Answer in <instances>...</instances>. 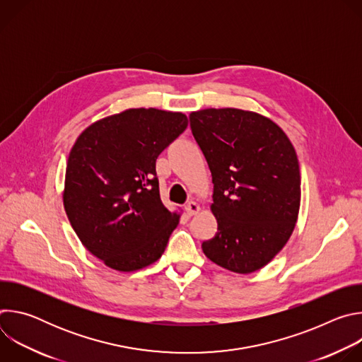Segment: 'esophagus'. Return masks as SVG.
<instances>
[{"label": "esophagus", "mask_w": 362, "mask_h": 362, "mask_svg": "<svg viewBox=\"0 0 362 362\" xmlns=\"http://www.w3.org/2000/svg\"><path fill=\"white\" fill-rule=\"evenodd\" d=\"M185 211H186V215H187V216H193V215H196V214L200 211V208H199V204H197L196 202L190 200V202L185 206Z\"/></svg>", "instance_id": "1"}]
</instances>
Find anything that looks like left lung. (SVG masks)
Returning a JSON list of instances; mask_svg holds the SVG:
<instances>
[{"instance_id":"1","label":"left lung","mask_w":362,"mask_h":362,"mask_svg":"<svg viewBox=\"0 0 362 362\" xmlns=\"http://www.w3.org/2000/svg\"><path fill=\"white\" fill-rule=\"evenodd\" d=\"M189 120L212 173L218 222L203 253L236 274L261 269L285 246L298 219L296 151L276 123L253 112L204 109Z\"/></svg>"}]
</instances>
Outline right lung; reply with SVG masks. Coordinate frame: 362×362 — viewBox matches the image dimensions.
Returning <instances> with one entry per match:
<instances>
[{
    "label": "right lung",
    "mask_w": 362,
    "mask_h": 362,
    "mask_svg": "<svg viewBox=\"0 0 362 362\" xmlns=\"http://www.w3.org/2000/svg\"><path fill=\"white\" fill-rule=\"evenodd\" d=\"M186 127L183 113L129 109L76 140L64 209L86 249L109 268L133 272L163 255L180 216L160 200L156 159Z\"/></svg>",
    "instance_id": "obj_1"
}]
</instances>
